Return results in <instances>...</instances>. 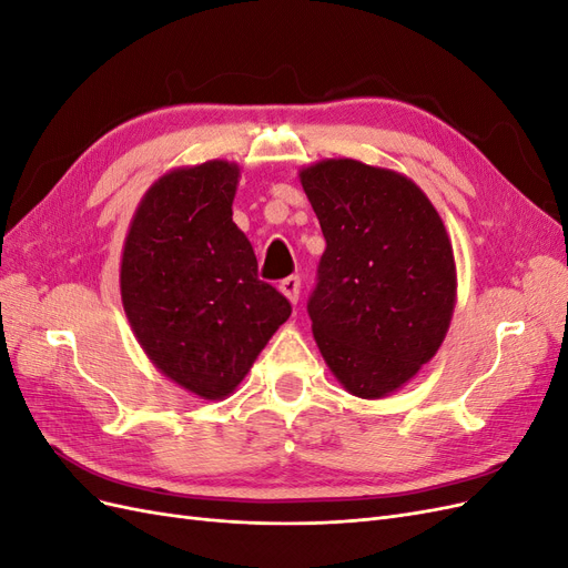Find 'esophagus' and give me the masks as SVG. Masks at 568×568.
<instances>
[{"label":"esophagus","mask_w":568,"mask_h":568,"mask_svg":"<svg viewBox=\"0 0 568 568\" xmlns=\"http://www.w3.org/2000/svg\"><path fill=\"white\" fill-rule=\"evenodd\" d=\"M280 291H282V294H284L291 303H298V296H301V277H296V274H291V277L282 280V282H280Z\"/></svg>","instance_id":"esophagus-1"}]
</instances>
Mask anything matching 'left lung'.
Instances as JSON below:
<instances>
[{"instance_id": "left-lung-1", "label": "left lung", "mask_w": 568, "mask_h": 568, "mask_svg": "<svg viewBox=\"0 0 568 568\" xmlns=\"http://www.w3.org/2000/svg\"><path fill=\"white\" fill-rule=\"evenodd\" d=\"M326 248L307 298L313 334L343 388L384 398L428 363L455 307V261L422 189L351 159L301 173Z\"/></svg>"}]
</instances>
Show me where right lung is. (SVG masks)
Returning a JSON list of instances; mask_svg holds the SVG:
<instances>
[{
    "instance_id": "right-lung-1",
    "label": "right lung",
    "mask_w": 568,
    "mask_h": 568,
    "mask_svg": "<svg viewBox=\"0 0 568 568\" xmlns=\"http://www.w3.org/2000/svg\"><path fill=\"white\" fill-rule=\"evenodd\" d=\"M236 180L227 161L161 178L134 213L120 265L142 348L205 400L232 393L291 315L280 291L257 280L255 253L232 222Z\"/></svg>"
}]
</instances>
